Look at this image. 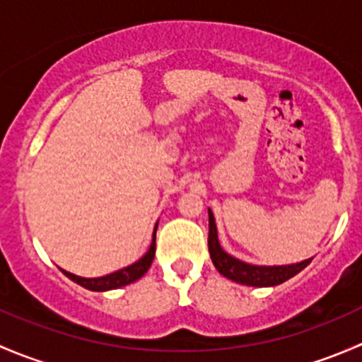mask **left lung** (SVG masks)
Instances as JSON below:
<instances>
[{
    "label": "left lung",
    "mask_w": 362,
    "mask_h": 362,
    "mask_svg": "<svg viewBox=\"0 0 362 362\" xmlns=\"http://www.w3.org/2000/svg\"><path fill=\"white\" fill-rule=\"evenodd\" d=\"M208 250H210V257L214 261V266L218 269L221 275L233 280V282L252 287L279 286V284L293 279L294 275H298L301 269H305L312 262V259H306V261L298 262V264L254 266L247 264V262L240 261V259H235L233 255L226 254L222 250L221 243H218L217 226H215V218L211 210H208Z\"/></svg>",
    "instance_id": "1"
}]
</instances>
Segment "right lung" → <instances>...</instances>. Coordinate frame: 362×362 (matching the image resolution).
Instances as JSON below:
<instances>
[{
	"label": "right lung",
	"mask_w": 362,
	"mask_h": 362,
	"mask_svg": "<svg viewBox=\"0 0 362 362\" xmlns=\"http://www.w3.org/2000/svg\"><path fill=\"white\" fill-rule=\"evenodd\" d=\"M156 229H158V224H156ZM156 229H154V238H152L151 249H148L147 254H145L140 261L134 262V264L127 266V268L119 269V272L110 273V275H107V276H100V279H82V276H76V275H73V273L64 272V269H61V272H63L69 280H73V282L78 284V286L86 287V289H89V291H98V293H101V291L117 289V287H122V286H127V284H131V282H136L138 279H141V276L147 273V269L151 268L152 261H154Z\"/></svg>",
	"instance_id": "1"
}]
</instances>
